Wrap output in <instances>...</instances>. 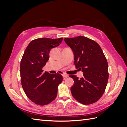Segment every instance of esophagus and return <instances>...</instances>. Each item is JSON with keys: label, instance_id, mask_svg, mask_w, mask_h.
Segmentation results:
<instances>
[{"label": "esophagus", "instance_id": "34e87169", "mask_svg": "<svg viewBox=\"0 0 127 127\" xmlns=\"http://www.w3.org/2000/svg\"><path fill=\"white\" fill-rule=\"evenodd\" d=\"M63 76L64 79H66L68 77V75L67 74H65V73H63Z\"/></svg>", "mask_w": 127, "mask_h": 127}]
</instances>
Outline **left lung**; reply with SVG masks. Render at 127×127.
I'll list each match as a JSON object with an SVG mask.
<instances>
[{
  "mask_svg": "<svg viewBox=\"0 0 127 127\" xmlns=\"http://www.w3.org/2000/svg\"><path fill=\"white\" fill-rule=\"evenodd\" d=\"M64 41L74 52L76 68L84 76L80 79L76 75L69 76L74 82L70 88L72 96L85 105L97 102L104 93L109 79L108 64L101 48L95 41L83 36Z\"/></svg>",
  "mask_w": 127,
  "mask_h": 127,
  "instance_id": "1",
  "label": "left lung"
}]
</instances>
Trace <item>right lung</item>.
<instances>
[{
  "instance_id": "obj_1",
  "label": "right lung",
  "mask_w": 127,
  "mask_h": 127,
  "mask_svg": "<svg viewBox=\"0 0 127 127\" xmlns=\"http://www.w3.org/2000/svg\"><path fill=\"white\" fill-rule=\"evenodd\" d=\"M63 40L39 38L30 42L21 61L22 86L31 101L39 105H45L56 98L58 87L63 82L58 72L50 74L43 72V68L49 59L51 50L59 46Z\"/></svg>"
}]
</instances>
